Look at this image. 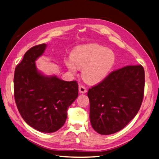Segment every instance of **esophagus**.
<instances>
[{"label": "esophagus", "mask_w": 159, "mask_h": 159, "mask_svg": "<svg viewBox=\"0 0 159 159\" xmlns=\"http://www.w3.org/2000/svg\"><path fill=\"white\" fill-rule=\"evenodd\" d=\"M79 91L80 93H85L87 92V89H86L84 85H80L79 86Z\"/></svg>", "instance_id": "obj_1"}]
</instances>
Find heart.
Returning a JSON list of instances; mask_svg holds the SVG:
<instances>
[{
    "instance_id": "obj_1",
    "label": "heart",
    "mask_w": 159,
    "mask_h": 159,
    "mask_svg": "<svg viewBox=\"0 0 159 159\" xmlns=\"http://www.w3.org/2000/svg\"><path fill=\"white\" fill-rule=\"evenodd\" d=\"M116 60L114 52L98 44L77 46L65 60L71 73L81 69V77L86 83L97 84L102 81L112 70Z\"/></svg>"
}]
</instances>
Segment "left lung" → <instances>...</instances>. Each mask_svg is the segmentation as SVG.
Returning <instances> with one entry per match:
<instances>
[{
	"label": "left lung",
	"instance_id": "8db88e82",
	"mask_svg": "<svg viewBox=\"0 0 159 159\" xmlns=\"http://www.w3.org/2000/svg\"><path fill=\"white\" fill-rule=\"evenodd\" d=\"M145 89L141 65L127 66L112 71L102 82L89 89V118L101 134L119 131L136 116Z\"/></svg>",
	"mask_w": 159,
	"mask_h": 159
}]
</instances>
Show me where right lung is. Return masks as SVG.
<instances>
[{
  "mask_svg": "<svg viewBox=\"0 0 159 159\" xmlns=\"http://www.w3.org/2000/svg\"><path fill=\"white\" fill-rule=\"evenodd\" d=\"M46 48V44L33 46L16 66L14 95L18 111L28 125L50 133L64 125L68 109L78 96V84L46 76L37 70L35 61Z\"/></svg>",
  "mask_w": 159,
  "mask_h": 159,
  "instance_id": "add662e5",
  "label": "right lung"
}]
</instances>
